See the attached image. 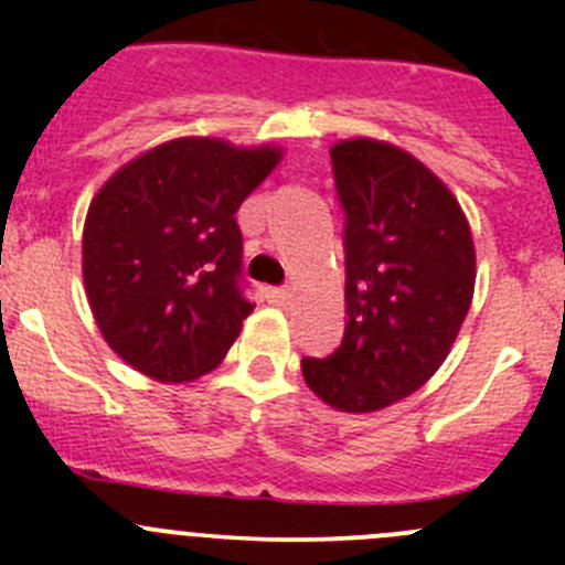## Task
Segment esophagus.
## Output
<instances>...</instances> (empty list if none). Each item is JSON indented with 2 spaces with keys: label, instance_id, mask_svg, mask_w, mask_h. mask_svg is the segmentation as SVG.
I'll use <instances>...</instances> for the list:
<instances>
[{
  "label": "esophagus",
  "instance_id": "34e87169",
  "mask_svg": "<svg viewBox=\"0 0 565 565\" xmlns=\"http://www.w3.org/2000/svg\"><path fill=\"white\" fill-rule=\"evenodd\" d=\"M265 298L276 306L292 303V292H289V289H265Z\"/></svg>",
  "mask_w": 565,
  "mask_h": 565
}]
</instances>
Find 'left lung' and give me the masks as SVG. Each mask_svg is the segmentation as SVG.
I'll list each match as a JSON object with an SVG mask.
<instances>
[{
  "instance_id": "left-lung-1",
  "label": "left lung",
  "mask_w": 565,
  "mask_h": 565,
  "mask_svg": "<svg viewBox=\"0 0 565 565\" xmlns=\"http://www.w3.org/2000/svg\"><path fill=\"white\" fill-rule=\"evenodd\" d=\"M344 207L339 350L303 358V380L341 413H377L415 393L451 352L476 289L470 224L446 182L402 147H330Z\"/></svg>"
}]
</instances>
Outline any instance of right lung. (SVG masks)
Listing matches in <instances>:
<instances>
[{"instance_id": "add662e5", "label": "right lung", "mask_w": 565, "mask_h": 565, "mask_svg": "<svg viewBox=\"0 0 565 565\" xmlns=\"http://www.w3.org/2000/svg\"><path fill=\"white\" fill-rule=\"evenodd\" d=\"M276 145L163 141L119 167L89 202L82 273L106 344L158 383L213 372L254 303L243 298L235 213L281 161Z\"/></svg>"}]
</instances>
